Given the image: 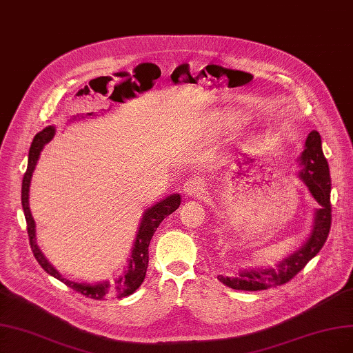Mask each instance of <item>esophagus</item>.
Returning a JSON list of instances; mask_svg holds the SVG:
<instances>
[{"mask_svg": "<svg viewBox=\"0 0 353 353\" xmlns=\"http://www.w3.org/2000/svg\"><path fill=\"white\" fill-rule=\"evenodd\" d=\"M205 190V186L202 183V180L199 179H189L186 183L183 185V193L189 198H194L199 196Z\"/></svg>", "mask_w": 353, "mask_h": 353, "instance_id": "1", "label": "esophagus"}]
</instances>
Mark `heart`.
<instances>
[{
	"label": "heart",
	"instance_id": "b5f03b06",
	"mask_svg": "<svg viewBox=\"0 0 353 353\" xmlns=\"http://www.w3.org/2000/svg\"><path fill=\"white\" fill-rule=\"evenodd\" d=\"M244 122V119L241 116H239V114H230V116H227L225 117V126L227 128H239L241 123Z\"/></svg>",
	"mask_w": 353,
	"mask_h": 353
}]
</instances>
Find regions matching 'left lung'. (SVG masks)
Segmentation results:
<instances>
[{"label":"left lung","instance_id":"8db88e82","mask_svg":"<svg viewBox=\"0 0 353 353\" xmlns=\"http://www.w3.org/2000/svg\"><path fill=\"white\" fill-rule=\"evenodd\" d=\"M299 161L304 165L299 177L320 203L308 240L301 245V249L279 262L275 269H247L239 272L236 276L219 275V282L237 291H262L283 285L290 282L299 270H303L310 260L323 249L332 227V179L327 160L321 150V137L317 130H311L308 134L305 150Z\"/></svg>","mask_w":353,"mask_h":353}]
</instances>
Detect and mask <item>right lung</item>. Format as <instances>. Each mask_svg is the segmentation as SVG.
I'll list each match as a JSON object with an SVG mask.
<instances>
[{"label": "right lung", "instance_id": "obj_1", "mask_svg": "<svg viewBox=\"0 0 353 353\" xmlns=\"http://www.w3.org/2000/svg\"><path fill=\"white\" fill-rule=\"evenodd\" d=\"M55 135V126H48L43 130H41L34 138L30 145L29 151V161H28V170H26L24 177H23V183H21V205H23V211L26 216V223H28V234H29V241L34 259L37 260V263L42 266V269L49 273L50 276L57 278L58 281L63 282L70 288L74 291L80 292L88 298L93 299H104L108 296H116V298H123L130 294H134L141 283L145 279V273L148 268V247L150 241L154 236V232L159 228L161 224V221L168 216L172 212H174L179 205H180V194L174 193L170 194L165 199L157 202L151 208L143 212L141 224L137 232V239L132 247V254H130L129 259V265L128 270L125 272V275L121 276L116 282H100V283H77L72 282L67 278H62L61 273L52 266L43 253L39 249V245L36 243V225H34V219L32 216L30 208H29V190H30V180L34 172V167L37 164L39 155H41L43 147Z\"/></svg>", "mask_w": 353, "mask_h": 353}]
</instances>
